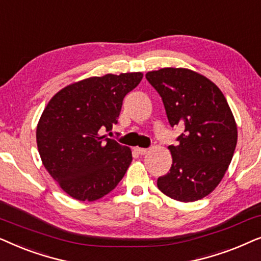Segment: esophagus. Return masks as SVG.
<instances>
[{"label":"esophagus","instance_id":"34e87169","mask_svg":"<svg viewBox=\"0 0 261 261\" xmlns=\"http://www.w3.org/2000/svg\"><path fill=\"white\" fill-rule=\"evenodd\" d=\"M135 151L137 152V154L140 155H145L148 152V149H144V148H135Z\"/></svg>","mask_w":261,"mask_h":261}]
</instances>
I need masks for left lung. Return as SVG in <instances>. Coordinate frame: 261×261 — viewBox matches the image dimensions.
Returning a JSON list of instances; mask_svg holds the SVG:
<instances>
[{"mask_svg":"<svg viewBox=\"0 0 261 261\" xmlns=\"http://www.w3.org/2000/svg\"><path fill=\"white\" fill-rule=\"evenodd\" d=\"M162 98L171 126L184 133L169 145L173 163L158 179L162 193L194 201L221 182L234 155L238 127L221 89L205 76L185 68H163L145 75Z\"/></svg>","mask_w":261,"mask_h":261,"instance_id":"8db88e82","label":"left lung"}]
</instances>
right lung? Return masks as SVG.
I'll use <instances>...</instances> for the list:
<instances>
[{"mask_svg":"<svg viewBox=\"0 0 261 261\" xmlns=\"http://www.w3.org/2000/svg\"><path fill=\"white\" fill-rule=\"evenodd\" d=\"M142 72L94 76L61 89L45 107L37 145L46 171L69 196L100 199L116 187L133 161L128 147L102 136L117 124L125 95Z\"/></svg>","mask_w":261,"mask_h":261,"instance_id":"1","label":"right lung"}]
</instances>
